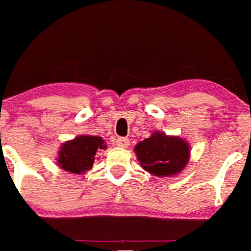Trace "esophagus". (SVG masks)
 <instances>
[{
    "mask_svg": "<svg viewBox=\"0 0 251 251\" xmlns=\"http://www.w3.org/2000/svg\"><path fill=\"white\" fill-rule=\"evenodd\" d=\"M117 145L119 146V148H128L129 146V140H128L127 137H119L117 138Z\"/></svg>",
    "mask_w": 251,
    "mask_h": 251,
    "instance_id": "1",
    "label": "esophagus"
}]
</instances>
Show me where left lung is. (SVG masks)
<instances>
[{
	"instance_id": "left-lung-1",
	"label": "left lung",
	"mask_w": 251,
	"mask_h": 251,
	"mask_svg": "<svg viewBox=\"0 0 251 251\" xmlns=\"http://www.w3.org/2000/svg\"><path fill=\"white\" fill-rule=\"evenodd\" d=\"M134 152L142 169L155 177H175L190 160V144L179 136H169L155 130L149 138L134 146Z\"/></svg>"
}]
</instances>
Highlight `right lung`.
<instances>
[{
	"label": "right lung",
	"mask_w": 251,
	"mask_h": 251,
	"mask_svg": "<svg viewBox=\"0 0 251 251\" xmlns=\"http://www.w3.org/2000/svg\"><path fill=\"white\" fill-rule=\"evenodd\" d=\"M106 148L107 145L102 137L79 134L73 140L61 144L60 150L57 151L56 164L72 175H82L92 169L96 152Z\"/></svg>",
	"instance_id": "add662e5"
}]
</instances>
